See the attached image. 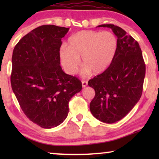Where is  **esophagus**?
I'll list each match as a JSON object with an SVG mask.
<instances>
[{
  "label": "esophagus",
  "instance_id": "esophagus-1",
  "mask_svg": "<svg viewBox=\"0 0 159 159\" xmlns=\"http://www.w3.org/2000/svg\"><path fill=\"white\" fill-rule=\"evenodd\" d=\"M82 84L83 88H85V87L88 86V81H86V80H82Z\"/></svg>",
  "mask_w": 159,
  "mask_h": 159
}]
</instances>
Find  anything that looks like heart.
<instances>
[{
  "instance_id": "1",
  "label": "heart",
  "mask_w": 159,
  "mask_h": 159,
  "mask_svg": "<svg viewBox=\"0 0 159 159\" xmlns=\"http://www.w3.org/2000/svg\"><path fill=\"white\" fill-rule=\"evenodd\" d=\"M117 48L118 40L113 32L83 30L71 36L67 46L61 48V61L67 72L74 74L82 57L83 72L99 75L112 64Z\"/></svg>"
}]
</instances>
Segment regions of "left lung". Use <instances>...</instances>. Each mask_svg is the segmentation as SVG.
<instances>
[{
	"label": "left lung",
	"mask_w": 159,
	"mask_h": 159,
	"mask_svg": "<svg viewBox=\"0 0 159 159\" xmlns=\"http://www.w3.org/2000/svg\"><path fill=\"white\" fill-rule=\"evenodd\" d=\"M117 37L118 48L112 64L103 73L89 80L95 95L90 104L92 114L103 122L123 119L140 100L145 75V64L139 43L118 26L108 24Z\"/></svg>",
	"instance_id": "1"
}]
</instances>
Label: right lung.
<instances>
[{
	"label": "right lung",
	"instance_id": "obj_1",
	"mask_svg": "<svg viewBox=\"0 0 159 159\" xmlns=\"http://www.w3.org/2000/svg\"><path fill=\"white\" fill-rule=\"evenodd\" d=\"M69 30L40 26L24 36L13 51V92L27 118L45 129L66 119L69 101L82 88L77 77L60 66L61 38Z\"/></svg>",
	"mask_w": 159,
	"mask_h": 159
}]
</instances>
